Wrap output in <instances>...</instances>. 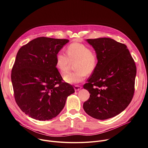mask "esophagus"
<instances>
[{"instance_id": "34e87169", "label": "esophagus", "mask_w": 148, "mask_h": 148, "mask_svg": "<svg viewBox=\"0 0 148 148\" xmlns=\"http://www.w3.org/2000/svg\"><path fill=\"white\" fill-rule=\"evenodd\" d=\"M74 88H75V91H77L80 90L82 88V87H81V86H77V85H76V86H75Z\"/></svg>"}]
</instances>
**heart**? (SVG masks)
Returning <instances> with one entry per match:
<instances>
[{
	"instance_id": "heart-1",
	"label": "heart",
	"mask_w": 148,
	"mask_h": 148,
	"mask_svg": "<svg viewBox=\"0 0 148 148\" xmlns=\"http://www.w3.org/2000/svg\"><path fill=\"white\" fill-rule=\"evenodd\" d=\"M66 55L63 51H59L56 57V68L62 74L66 73L72 63L75 65L76 71L69 72L64 76V80L69 84L82 82L87 74L92 73L98 64L97 55L94 50L82 43H73L66 49Z\"/></svg>"
}]
</instances>
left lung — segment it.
<instances>
[{"label":"left lung","instance_id":"obj_1","mask_svg":"<svg viewBox=\"0 0 148 148\" xmlns=\"http://www.w3.org/2000/svg\"><path fill=\"white\" fill-rule=\"evenodd\" d=\"M98 57V64L83 88L90 98L84 111L93 118L105 120L123 112L131 102L136 68L127 46L108 38L87 39Z\"/></svg>","mask_w":148,"mask_h":148}]
</instances>
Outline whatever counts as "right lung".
<instances>
[{"mask_svg":"<svg viewBox=\"0 0 148 148\" xmlns=\"http://www.w3.org/2000/svg\"><path fill=\"white\" fill-rule=\"evenodd\" d=\"M69 41L38 38L17 54L11 76L14 98L21 110L33 119L56 117L75 92L72 85L62 82L56 66L57 54Z\"/></svg>","mask_w":148,"mask_h":148,"instance_id":"right-lung-1","label":"right lung"}]
</instances>
